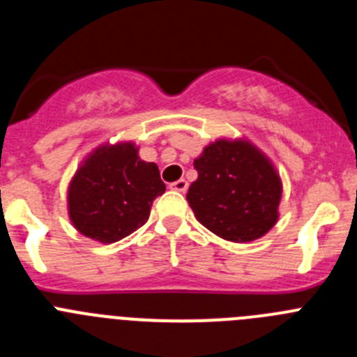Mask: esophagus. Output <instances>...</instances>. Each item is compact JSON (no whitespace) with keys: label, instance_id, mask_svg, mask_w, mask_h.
<instances>
[{"label":"esophagus","instance_id":"34e87169","mask_svg":"<svg viewBox=\"0 0 357 357\" xmlns=\"http://www.w3.org/2000/svg\"><path fill=\"white\" fill-rule=\"evenodd\" d=\"M169 188L173 189V191H178V193H185L188 191V181H184V178H181V181L173 182Z\"/></svg>","mask_w":357,"mask_h":357}]
</instances>
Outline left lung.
<instances>
[{
    "instance_id": "8db88e82",
    "label": "left lung",
    "mask_w": 357,
    "mask_h": 357,
    "mask_svg": "<svg viewBox=\"0 0 357 357\" xmlns=\"http://www.w3.org/2000/svg\"><path fill=\"white\" fill-rule=\"evenodd\" d=\"M198 178L188 202L204 227L234 243L259 239L279 220L282 182L259 148L245 139H218L195 159Z\"/></svg>"
}]
</instances>
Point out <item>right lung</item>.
I'll list each match as a JSON object with an SVG mask.
<instances>
[{
	"label": "right lung",
	"instance_id": "add662e5",
	"mask_svg": "<svg viewBox=\"0 0 357 357\" xmlns=\"http://www.w3.org/2000/svg\"><path fill=\"white\" fill-rule=\"evenodd\" d=\"M164 191L157 164L141 160L134 143L102 144L69 182V220L94 241H119L146 223Z\"/></svg>",
	"mask_w": 357,
	"mask_h": 357
}]
</instances>
